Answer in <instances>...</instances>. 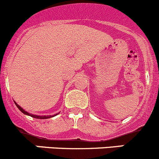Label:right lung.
<instances>
[{"label":"right lung","mask_w":159,"mask_h":159,"mask_svg":"<svg viewBox=\"0 0 159 159\" xmlns=\"http://www.w3.org/2000/svg\"><path fill=\"white\" fill-rule=\"evenodd\" d=\"M15 105H16V106H17V107H18V109H19L20 111H21V112L23 113V114H26V115L31 116V117H34V118H37V119H47V118H50V117H54V116L57 115V114H56V115H53V116H37V115H34V114H29V113H28V112H27V111H25V110H23L22 108H21V107L19 106V105L17 104L16 102H15Z\"/></svg>","instance_id":"right-lung-1"}]
</instances>
